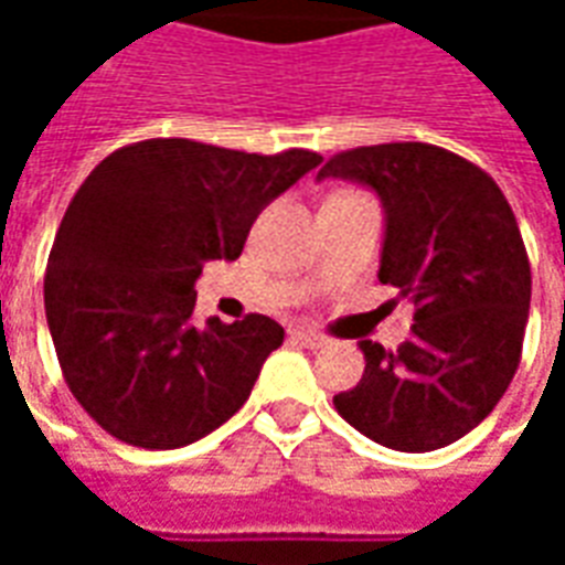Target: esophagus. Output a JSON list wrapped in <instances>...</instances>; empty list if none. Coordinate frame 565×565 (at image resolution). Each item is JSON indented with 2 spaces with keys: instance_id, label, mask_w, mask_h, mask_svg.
Segmentation results:
<instances>
[{
  "instance_id": "1",
  "label": "esophagus",
  "mask_w": 565,
  "mask_h": 565,
  "mask_svg": "<svg viewBox=\"0 0 565 565\" xmlns=\"http://www.w3.org/2000/svg\"><path fill=\"white\" fill-rule=\"evenodd\" d=\"M290 339L296 344H306V348H320V344L327 342L320 332H311V330H290Z\"/></svg>"
}]
</instances>
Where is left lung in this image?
I'll list each match as a JSON object with an SVG mask.
<instances>
[{
	"instance_id": "left-lung-1",
	"label": "left lung",
	"mask_w": 565,
	"mask_h": 565,
	"mask_svg": "<svg viewBox=\"0 0 565 565\" xmlns=\"http://www.w3.org/2000/svg\"><path fill=\"white\" fill-rule=\"evenodd\" d=\"M323 178L379 193V278L399 290L393 306H415L403 348L360 342L366 372L335 412L384 448H445L497 408L521 363L533 281L514 211L481 166L426 141L342 150Z\"/></svg>"
}]
</instances>
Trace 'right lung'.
Masks as SVG:
<instances>
[{"label":"right lung","instance_id":"obj_1","mask_svg":"<svg viewBox=\"0 0 565 565\" xmlns=\"http://www.w3.org/2000/svg\"><path fill=\"white\" fill-rule=\"evenodd\" d=\"M320 153H245L145 139L78 186L44 271V315L68 391L108 436L169 450L245 405L284 330L266 315L193 323L209 259L242 257L247 233Z\"/></svg>","mask_w":565,"mask_h":565}]
</instances>
